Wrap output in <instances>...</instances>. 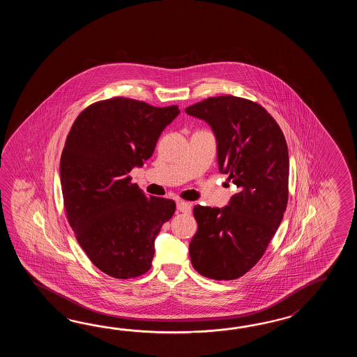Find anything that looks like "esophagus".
Wrapping results in <instances>:
<instances>
[{"instance_id": "34e87169", "label": "esophagus", "mask_w": 357, "mask_h": 357, "mask_svg": "<svg viewBox=\"0 0 357 357\" xmlns=\"http://www.w3.org/2000/svg\"><path fill=\"white\" fill-rule=\"evenodd\" d=\"M177 211L185 213V214H190V213H191V205H190L189 203H186V202L178 200V202H177Z\"/></svg>"}]
</instances>
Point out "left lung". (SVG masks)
Returning <instances> with one entry per match:
<instances>
[{
  "label": "left lung",
  "instance_id": "1",
  "mask_svg": "<svg viewBox=\"0 0 357 357\" xmlns=\"http://www.w3.org/2000/svg\"><path fill=\"white\" fill-rule=\"evenodd\" d=\"M185 112L212 128L220 172L238 188L223 208L194 206L191 264L206 278L236 280L258 263L281 225L289 200L286 139L273 117L249 99L211 97Z\"/></svg>",
  "mask_w": 357,
  "mask_h": 357
}]
</instances>
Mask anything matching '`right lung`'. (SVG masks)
I'll use <instances>...</instances> for the list:
<instances>
[{"mask_svg":"<svg viewBox=\"0 0 357 357\" xmlns=\"http://www.w3.org/2000/svg\"><path fill=\"white\" fill-rule=\"evenodd\" d=\"M177 106L106 99L76 117L61 154L63 204L76 240L91 263L114 278H135L152 266L154 241L176 204L145 195L129 172L152 157Z\"/></svg>","mask_w":357,"mask_h":357,"instance_id":"1","label":"right lung"}]
</instances>
